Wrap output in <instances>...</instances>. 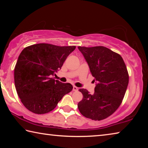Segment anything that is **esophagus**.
Segmentation results:
<instances>
[{"label": "esophagus", "mask_w": 148, "mask_h": 148, "mask_svg": "<svg viewBox=\"0 0 148 148\" xmlns=\"http://www.w3.org/2000/svg\"><path fill=\"white\" fill-rule=\"evenodd\" d=\"M77 90H78V88H77V87H76V86H74L73 87V91H77Z\"/></svg>", "instance_id": "esophagus-1"}]
</instances>
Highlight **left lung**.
Instances as JSON below:
<instances>
[{
	"label": "left lung",
	"mask_w": 148,
	"mask_h": 148,
	"mask_svg": "<svg viewBox=\"0 0 148 148\" xmlns=\"http://www.w3.org/2000/svg\"><path fill=\"white\" fill-rule=\"evenodd\" d=\"M89 65L93 81V94L79 89L83 99L77 108L84 116L100 121L114 113L121 104L129 84V74L123 59L118 53L104 46H78Z\"/></svg>",
	"instance_id": "8db88e82"
}]
</instances>
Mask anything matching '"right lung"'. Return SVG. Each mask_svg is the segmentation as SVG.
Instances as JSON below:
<instances>
[{"instance_id":"obj_1","label":"right lung","mask_w":148,"mask_h":148,"mask_svg":"<svg viewBox=\"0 0 148 148\" xmlns=\"http://www.w3.org/2000/svg\"><path fill=\"white\" fill-rule=\"evenodd\" d=\"M76 46H58L37 44L21 52L14 69L17 95L29 111L37 114L48 113L73 87L61 83L51 76L61 69Z\"/></svg>"}]
</instances>
